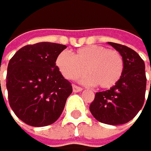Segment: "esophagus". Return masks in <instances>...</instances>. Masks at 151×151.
<instances>
[{"instance_id":"obj_1","label":"esophagus","mask_w":151,"mask_h":151,"mask_svg":"<svg viewBox=\"0 0 151 151\" xmlns=\"http://www.w3.org/2000/svg\"><path fill=\"white\" fill-rule=\"evenodd\" d=\"M73 91H74L75 93H78V92H81L82 91V88L79 87V86H76V85H73Z\"/></svg>"}]
</instances>
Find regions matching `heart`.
Masks as SVG:
<instances>
[{"label": "heart", "instance_id": "obj_1", "mask_svg": "<svg viewBox=\"0 0 151 151\" xmlns=\"http://www.w3.org/2000/svg\"><path fill=\"white\" fill-rule=\"evenodd\" d=\"M57 66L67 79H77L87 72L89 76L83 78L84 81L108 90L120 80L124 60L118 51L89 45L78 49L73 57L67 52L60 53L57 58Z\"/></svg>", "mask_w": 151, "mask_h": 151}]
</instances>
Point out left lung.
<instances>
[{
	"instance_id": "left-lung-1",
	"label": "left lung",
	"mask_w": 151,
	"mask_h": 151,
	"mask_svg": "<svg viewBox=\"0 0 151 151\" xmlns=\"http://www.w3.org/2000/svg\"><path fill=\"white\" fill-rule=\"evenodd\" d=\"M108 43L118 51L123 58V74L115 86L95 93L93 101L90 105V111L94 118L101 123L121 125L133 119L145 102L147 86L145 63L141 57L128 46L114 42Z\"/></svg>"
}]
</instances>
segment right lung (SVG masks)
Here are the masks:
<instances>
[{"label":"right lung","instance_id":"right-lung-1","mask_svg":"<svg viewBox=\"0 0 151 151\" xmlns=\"http://www.w3.org/2000/svg\"><path fill=\"white\" fill-rule=\"evenodd\" d=\"M66 45L39 42L23 46L9 60L6 88L9 105L25 124L44 127L55 123L73 88L56 65Z\"/></svg>","mask_w":151,"mask_h":151}]
</instances>
